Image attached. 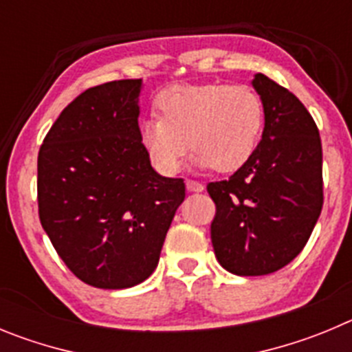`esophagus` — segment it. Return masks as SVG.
Instances as JSON below:
<instances>
[{
    "instance_id": "34e87169",
    "label": "esophagus",
    "mask_w": 352,
    "mask_h": 352,
    "mask_svg": "<svg viewBox=\"0 0 352 352\" xmlns=\"http://www.w3.org/2000/svg\"><path fill=\"white\" fill-rule=\"evenodd\" d=\"M186 188H188L189 192H201L205 189V186L196 182V180H186Z\"/></svg>"
}]
</instances>
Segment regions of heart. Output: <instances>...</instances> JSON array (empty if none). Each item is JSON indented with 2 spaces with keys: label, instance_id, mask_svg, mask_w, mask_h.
<instances>
[{
  "label": "heart",
  "instance_id": "1",
  "mask_svg": "<svg viewBox=\"0 0 352 352\" xmlns=\"http://www.w3.org/2000/svg\"><path fill=\"white\" fill-rule=\"evenodd\" d=\"M160 117L138 126V140L154 168L175 173L184 154L198 168L231 173L254 154L263 128L261 98L245 84H175L154 100Z\"/></svg>",
  "mask_w": 352,
  "mask_h": 352
}]
</instances>
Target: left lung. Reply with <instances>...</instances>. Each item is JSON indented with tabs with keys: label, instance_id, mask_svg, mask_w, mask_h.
<instances>
[{
	"label": "left lung",
	"instance_id": "obj_1",
	"mask_svg": "<svg viewBox=\"0 0 352 352\" xmlns=\"http://www.w3.org/2000/svg\"><path fill=\"white\" fill-rule=\"evenodd\" d=\"M265 112L261 142L228 180L210 182V239L221 267L267 275L302 252L322 208L319 129L293 93L267 75L252 80Z\"/></svg>",
	"mask_w": 352,
	"mask_h": 352
}]
</instances>
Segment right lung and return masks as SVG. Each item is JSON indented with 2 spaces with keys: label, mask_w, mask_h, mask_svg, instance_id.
<instances>
[{
  "label": "right lung",
  "mask_w": 352,
  "mask_h": 352,
  "mask_svg": "<svg viewBox=\"0 0 352 352\" xmlns=\"http://www.w3.org/2000/svg\"><path fill=\"white\" fill-rule=\"evenodd\" d=\"M142 78L84 91L54 122L38 153V214L82 283L124 289L144 283L186 198L182 179L151 166L138 140Z\"/></svg>",
  "instance_id": "1"
}]
</instances>
